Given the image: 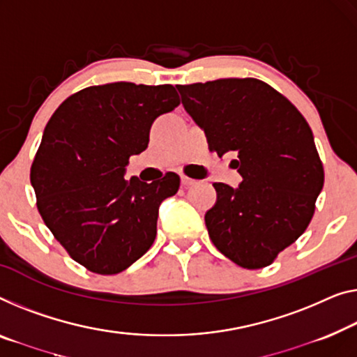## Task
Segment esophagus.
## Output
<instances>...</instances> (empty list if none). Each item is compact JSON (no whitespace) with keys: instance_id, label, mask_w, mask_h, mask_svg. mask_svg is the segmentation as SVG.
<instances>
[{"instance_id":"34e87169","label":"esophagus","mask_w":357,"mask_h":357,"mask_svg":"<svg viewBox=\"0 0 357 357\" xmlns=\"http://www.w3.org/2000/svg\"><path fill=\"white\" fill-rule=\"evenodd\" d=\"M181 184H183L184 188H188V185L195 184V179H190L188 176H181Z\"/></svg>"}]
</instances>
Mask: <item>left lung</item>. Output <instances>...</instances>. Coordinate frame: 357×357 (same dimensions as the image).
Masks as SVG:
<instances>
[{"label":"left lung","mask_w":357,"mask_h":357,"mask_svg":"<svg viewBox=\"0 0 357 357\" xmlns=\"http://www.w3.org/2000/svg\"><path fill=\"white\" fill-rule=\"evenodd\" d=\"M181 100L205 131L210 151L236 155L238 188L215 183L205 213L215 247L238 266L259 269L306 231L324 185L307 121L289 99L257 78L178 84Z\"/></svg>","instance_id":"left-lung-1"}]
</instances>
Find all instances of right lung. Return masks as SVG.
Listing matches in <instances>:
<instances>
[{"label":"right lung","instance_id":"right-lung-1","mask_svg":"<svg viewBox=\"0 0 357 357\" xmlns=\"http://www.w3.org/2000/svg\"><path fill=\"white\" fill-rule=\"evenodd\" d=\"M178 105L172 84L119 82L72 94L47 121L30 169L36 206L91 273L119 274L155 241L158 206L178 192L179 176L142 183L125 172L147 149L153 120Z\"/></svg>","mask_w":357,"mask_h":357}]
</instances>
